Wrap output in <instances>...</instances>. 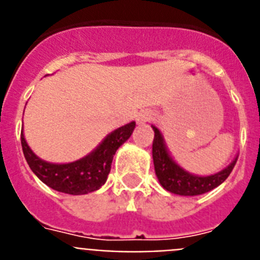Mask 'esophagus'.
Wrapping results in <instances>:
<instances>
[{"mask_svg": "<svg viewBox=\"0 0 260 260\" xmlns=\"http://www.w3.org/2000/svg\"><path fill=\"white\" fill-rule=\"evenodd\" d=\"M152 118L153 116L151 112H142V113H139V116H138V121L141 123L148 122V121H151Z\"/></svg>", "mask_w": 260, "mask_h": 260, "instance_id": "1", "label": "esophagus"}]
</instances>
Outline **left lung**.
Returning <instances> with one entry per match:
<instances>
[{
	"label": "left lung",
	"instance_id": "1",
	"mask_svg": "<svg viewBox=\"0 0 260 260\" xmlns=\"http://www.w3.org/2000/svg\"><path fill=\"white\" fill-rule=\"evenodd\" d=\"M152 128L155 132L152 143V157L156 176L162 187L173 194L192 197V195H201L211 191L228 178L231 172L233 171L234 165L237 162L238 157H236L225 169H222L219 173L212 174V176L199 177L187 173L172 160L160 132L155 126H152Z\"/></svg>",
	"mask_w": 260,
	"mask_h": 260
}]
</instances>
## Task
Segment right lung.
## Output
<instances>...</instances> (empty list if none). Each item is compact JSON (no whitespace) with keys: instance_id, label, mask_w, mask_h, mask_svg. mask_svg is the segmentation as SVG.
<instances>
[{"instance_id":"1","label":"right lung","mask_w":260,"mask_h":260,"mask_svg":"<svg viewBox=\"0 0 260 260\" xmlns=\"http://www.w3.org/2000/svg\"><path fill=\"white\" fill-rule=\"evenodd\" d=\"M134 127L135 122H130L117 128L105 138L93 152L69 164H50L39 158L27 144L23 132L20 133V143L24 157L39 180L56 191L82 195L99 190L104 185L112 168L114 153L130 138Z\"/></svg>"}]
</instances>
